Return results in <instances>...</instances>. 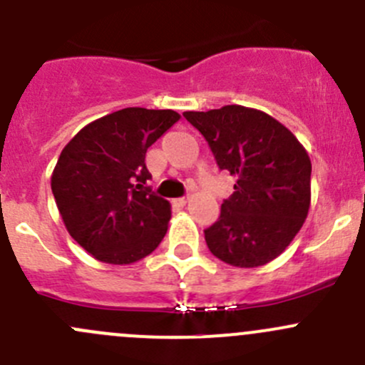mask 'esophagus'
Instances as JSON below:
<instances>
[{"mask_svg":"<svg viewBox=\"0 0 365 365\" xmlns=\"http://www.w3.org/2000/svg\"><path fill=\"white\" fill-rule=\"evenodd\" d=\"M187 201H189V200H187V197H178V200H175V203L180 205V206H185Z\"/></svg>","mask_w":365,"mask_h":365,"instance_id":"esophagus-1","label":"esophagus"}]
</instances>
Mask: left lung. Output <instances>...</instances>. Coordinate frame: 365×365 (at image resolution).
Segmentation results:
<instances>
[{
    "mask_svg": "<svg viewBox=\"0 0 365 365\" xmlns=\"http://www.w3.org/2000/svg\"><path fill=\"white\" fill-rule=\"evenodd\" d=\"M235 192L205 240L231 267L256 268L286 251L311 206V159L292 130L270 114L244 106L187 111Z\"/></svg>",
    "mask_w": 365,
    "mask_h": 365,
    "instance_id": "left-lung-1",
    "label": "left lung"
}]
</instances>
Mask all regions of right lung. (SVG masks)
Instances as JSON below:
<instances>
[{"instance_id":"right-lung-1","label":"right lung","mask_w":365,"mask_h":365,"mask_svg":"<svg viewBox=\"0 0 365 365\" xmlns=\"http://www.w3.org/2000/svg\"><path fill=\"white\" fill-rule=\"evenodd\" d=\"M178 120L173 109H121L81 128L61 152L51 189L70 237L95 259L130 264L159 247L171 205L146 187L145 157Z\"/></svg>"}]
</instances>
